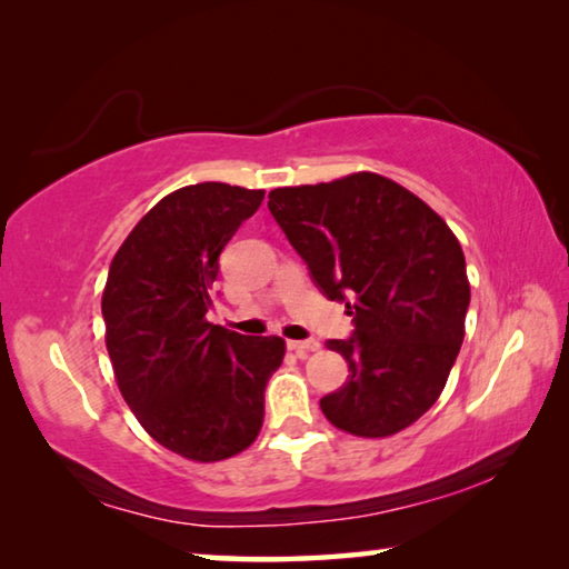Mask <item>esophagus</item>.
<instances>
[{
	"instance_id": "1",
	"label": "esophagus",
	"mask_w": 569,
	"mask_h": 569,
	"mask_svg": "<svg viewBox=\"0 0 569 569\" xmlns=\"http://www.w3.org/2000/svg\"><path fill=\"white\" fill-rule=\"evenodd\" d=\"M288 349H291L298 359H306V356H311L313 351H319V341L308 339V341H288Z\"/></svg>"
}]
</instances>
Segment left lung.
Returning <instances> with one entry per match:
<instances>
[{
	"instance_id": "obj_1",
	"label": "left lung",
	"mask_w": 569,
	"mask_h": 569,
	"mask_svg": "<svg viewBox=\"0 0 569 569\" xmlns=\"http://www.w3.org/2000/svg\"><path fill=\"white\" fill-rule=\"evenodd\" d=\"M268 210L319 291L353 316L329 349L349 363L321 411L356 437H389L435 407L469 308L457 236L413 192L377 172L276 188Z\"/></svg>"
}]
</instances>
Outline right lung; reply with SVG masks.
I'll list each match as a JSON object with an SVG mask.
<instances>
[{"mask_svg": "<svg viewBox=\"0 0 569 569\" xmlns=\"http://www.w3.org/2000/svg\"><path fill=\"white\" fill-rule=\"evenodd\" d=\"M266 192L198 182L170 192L132 228L102 293L104 343L124 401L148 435L192 461H220L261 431L278 336L208 323L218 258Z\"/></svg>", "mask_w": 569, "mask_h": 569, "instance_id": "right-lung-1", "label": "right lung"}]
</instances>
